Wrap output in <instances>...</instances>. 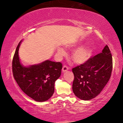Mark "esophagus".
Returning <instances> with one entry per match:
<instances>
[{
	"mask_svg": "<svg viewBox=\"0 0 123 123\" xmlns=\"http://www.w3.org/2000/svg\"><path fill=\"white\" fill-rule=\"evenodd\" d=\"M68 70V67L66 66H64L63 67V68H62V72H65L66 71H67Z\"/></svg>",
	"mask_w": 123,
	"mask_h": 123,
	"instance_id": "esophagus-1",
	"label": "esophagus"
}]
</instances>
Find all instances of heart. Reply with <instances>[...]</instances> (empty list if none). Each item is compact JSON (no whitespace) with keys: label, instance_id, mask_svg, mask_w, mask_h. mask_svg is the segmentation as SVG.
Listing matches in <instances>:
<instances>
[{"label":"heart","instance_id":"obj_1","mask_svg":"<svg viewBox=\"0 0 123 123\" xmlns=\"http://www.w3.org/2000/svg\"><path fill=\"white\" fill-rule=\"evenodd\" d=\"M75 47L76 46H72ZM58 52L60 55L63 56L66 54L65 51L62 48L58 49ZM93 49L89 46H84L79 48L73 53L72 58L75 63L79 64H84L91 59L93 55Z\"/></svg>","mask_w":123,"mask_h":123}]
</instances>
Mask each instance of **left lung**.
<instances>
[{
  "label": "left lung",
  "instance_id": "8db88e82",
  "mask_svg": "<svg viewBox=\"0 0 123 123\" xmlns=\"http://www.w3.org/2000/svg\"><path fill=\"white\" fill-rule=\"evenodd\" d=\"M112 65V55L106 45L101 53L73 68L74 80L72 89L74 94L84 100L96 97L109 81Z\"/></svg>",
  "mask_w": 123,
  "mask_h": 123
}]
</instances>
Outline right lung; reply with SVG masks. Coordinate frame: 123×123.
<instances>
[{
	"instance_id": "1",
	"label": "right lung",
	"mask_w": 123,
	"mask_h": 123,
	"mask_svg": "<svg viewBox=\"0 0 123 123\" xmlns=\"http://www.w3.org/2000/svg\"><path fill=\"white\" fill-rule=\"evenodd\" d=\"M22 42L17 47L12 60L14 78L29 97L36 101H47L54 94L55 82L61 74L62 64L48 60L37 64L23 66L18 54Z\"/></svg>"
}]
</instances>
